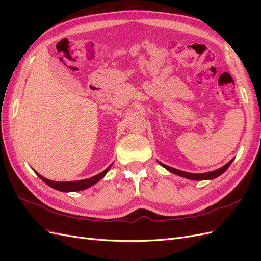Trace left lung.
Returning <instances> with one entry per match:
<instances>
[{"instance_id": "1", "label": "left lung", "mask_w": 261, "mask_h": 261, "mask_svg": "<svg viewBox=\"0 0 261 261\" xmlns=\"http://www.w3.org/2000/svg\"><path fill=\"white\" fill-rule=\"evenodd\" d=\"M158 162H159V161H158ZM232 162H233V159L230 162H227L225 165H223L222 168H220L216 171L207 172V173H199V174H196V173L184 172V171H180V170H177V169H174V168H171V167H169V165H165L161 162H159V163L162 165L164 169H167L168 171L173 173V174H176L178 176L185 177V178H188V179H193V180H203V179H213V178L220 176L221 174H223V173L227 170V168L230 167Z\"/></svg>"}]
</instances>
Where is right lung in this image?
I'll use <instances>...</instances> for the list:
<instances>
[{"instance_id": "obj_1", "label": "right lung", "mask_w": 261, "mask_h": 261, "mask_svg": "<svg viewBox=\"0 0 261 261\" xmlns=\"http://www.w3.org/2000/svg\"><path fill=\"white\" fill-rule=\"evenodd\" d=\"M111 167H112V164L109 165V167L103 172H101V173H99V174L94 175L90 178H86V179H82V180H73V181H54V180H50L48 178L41 176L40 174H38L37 172L36 173H37V175L40 177L45 184H48L50 187L57 189V191L78 192V191H83V189H86V188H89L90 186L98 183L101 178L105 177V175L109 172V170Z\"/></svg>"}]
</instances>
